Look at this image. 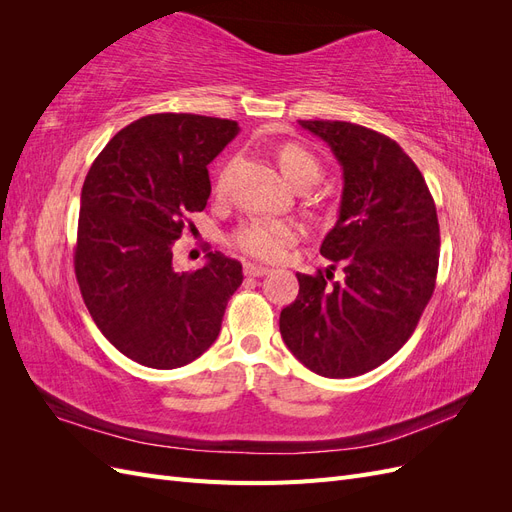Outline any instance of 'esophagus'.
Here are the masks:
<instances>
[{"mask_svg":"<svg viewBox=\"0 0 512 512\" xmlns=\"http://www.w3.org/2000/svg\"><path fill=\"white\" fill-rule=\"evenodd\" d=\"M269 271H271L269 267L254 265V262H245V265H243V273H245L247 277H262V275H267Z\"/></svg>","mask_w":512,"mask_h":512,"instance_id":"esophagus-1","label":"esophagus"}]
</instances>
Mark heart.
<instances>
[{
	"instance_id": "1",
	"label": "heart",
	"mask_w": 512,
	"mask_h": 512,
	"mask_svg": "<svg viewBox=\"0 0 512 512\" xmlns=\"http://www.w3.org/2000/svg\"><path fill=\"white\" fill-rule=\"evenodd\" d=\"M277 164H280L286 179L294 185H309L320 173V160L316 158V153H312L301 143H284L277 149ZM224 177L226 173H222L218 181V190L224 188ZM299 235V224H294L290 220L252 218L232 232L230 241L245 256L275 262L284 258L288 247L299 239Z\"/></svg>"
}]
</instances>
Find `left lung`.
Segmentation results:
<instances>
[{
    "label": "left lung",
    "mask_w": 512,
    "mask_h": 512,
    "mask_svg": "<svg viewBox=\"0 0 512 512\" xmlns=\"http://www.w3.org/2000/svg\"><path fill=\"white\" fill-rule=\"evenodd\" d=\"M344 170L339 218L320 245L327 277L297 273L280 314L284 344L324 378L376 369L404 346L436 288L440 226L433 196L393 138L350 121L307 119ZM339 264L345 280L328 284Z\"/></svg>",
    "instance_id": "obj_1"
}]
</instances>
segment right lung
Segmentation results:
<instances>
[{
    "mask_svg": "<svg viewBox=\"0 0 512 512\" xmlns=\"http://www.w3.org/2000/svg\"><path fill=\"white\" fill-rule=\"evenodd\" d=\"M237 121L156 113L119 130L91 164L81 192L74 273L102 335L128 359L175 369L220 335L241 262L209 254L173 269V243L207 207V164L237 136Z\"/></svg>",
    "mask_w": 512,
    "mask_h": 512,
    "instance_id": "obj_1",
    "label": "right lung"
}]
</instances>
